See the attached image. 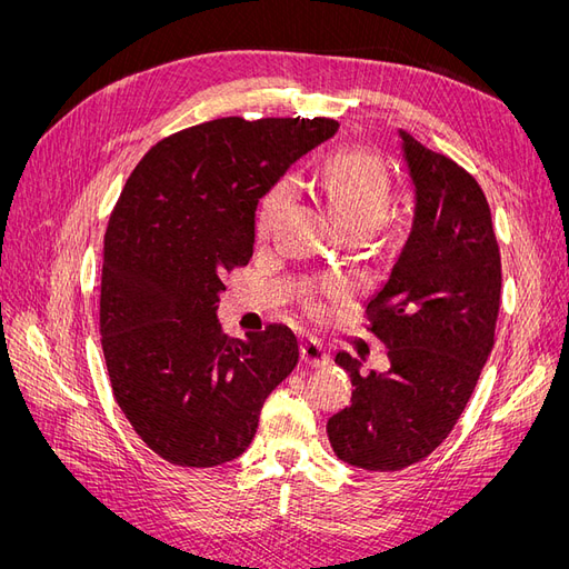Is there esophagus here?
<instances>
[{"mask_svg": "<svg viewBox=\"0 0 569 569\" xmlns=\"http://www.w3.org/2000/svg\"><path fill=\"white\" fill-rule=\"evenodd\" d=\"M301 358H303V363L306 366H311V368H325V366H330V353L325 351V347L320 341H316V339H303L301 341Z\"/></svg>", "mask_w": 569, "mask_h": 569, "instance_id": "34e87169", "label": "esophagus"}]
</instances>
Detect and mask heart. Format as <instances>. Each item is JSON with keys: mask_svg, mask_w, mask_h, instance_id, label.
Segmentation results:
<instances>
[{"mask_svg": "<svg viewBox=\"0 0 569 569\" xmlns=\"http://www.w3.org/2000/svg\"><path fill=\"white\" fill-rule=\"evenodd\" d=\"M320 187L327 203L335 211L341 228L347 232L370 234L382 226L389 216L393 199L391 173L382 157L368 149H341L327 159ZM291 203V184L287 180L274 184L258 206L256 232L261 237H270L280 228L282 218ZM337 282H320L306 289L303 301L311 313L325 311V297H337Z\"/></svg>", "mask_w": 569, "mask_h": 569, "instance_id": "obj_1", "label": "heart"}]
</instances>
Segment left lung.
I'll use <instances>...</instances> for the list:
<instances>
[{
    "label": "left lung",
    "instance_id": "1",
    "mask_svg": "<svg viewBox=\"0 0 569 569\" xmlns=\"http://www.w3.org/2000/svg\"><path fill=\"white\" fill-rule=\"evenodd\" d=\"M416 184V218L389 280L370 299L368 330L387 347L391 368L349 372L351 406L327 420L339 460L396 472L432 453L468 406L501 306V253L477 180L443 153L401 130Z\"/></svg>",
    "mask_w": 569,
    "mask_h": 569
}]
</instances>
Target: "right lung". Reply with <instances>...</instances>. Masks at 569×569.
Here are the masks:
<instances>
[{"mask_svg":"<svg viewBox=\"0 0 569 569\" xmlns=\"http://www.w3.org/2000/svg\"><path fill=\"white\" fill-rule=\"evenodd\" d=\"M332 118H218L153 144L104 234L99 335L113 399L149 449L180 468L247 451L299 341L268 325L228 339L222 274L249 263L256 206L284 170L337 132Z\"/></svg>","mask_w":569,"mask_h":569,"instance_id":"obj_1","label":"right lung"}]
</instances>
